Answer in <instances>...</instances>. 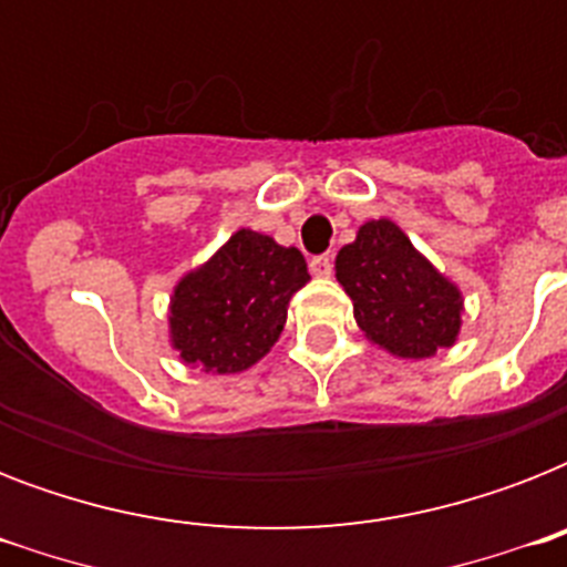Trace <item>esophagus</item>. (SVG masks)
Masks as SVG:
<instances>
[{
  "mask_svg": "<svg viewBox=\"0 0 567 567\" xmlns=\"http://www.w3.org/2000/svg\"><path fill=\"white\" fill-rule=\"evenodd\" d=\"M309 267L315 276H332V256H329V252H323V256H315L309 261Z\"/></svg>",
  "mask_w": 567,
  "mask_h": 567,
  "instance_id": "esophagus-1",
  "label": "esophagus"
}]
</instances>
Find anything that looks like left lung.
I'll use <instances>...</instances> for the list:
<instances>
[{
    "mask_svg": "<svg viewBox=\"0 0 567 567\" xmlns=\"http://www.w3.org/2000/svg\"><path fill=\"white\" fill-rule=\"evenodd\" d=\"M355 323L373 344L403 359L450 347L462 323V293L412 247L391 220L364 223L336 258Z\"/></svg>",
    "mask_w": 567,
    "mask_h": 567,
    "instance_id": "left-lung-1",
    "label": "left lung"
}]
</instances>
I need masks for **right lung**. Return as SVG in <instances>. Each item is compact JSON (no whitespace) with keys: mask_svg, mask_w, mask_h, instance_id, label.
<instances>
[{"mask_svg":"<svg viewBox=\"0 0 567 567\" xmlns=\"http://www.w3.org/2000/svg\"><path fill=\"white\" fill-rule=\"evenodd\" d=\"M306 282L309 270L300 249L238 229L212 261L176 285L173 347L205 371H247L282 336L288 302Z\"/></svg>","mask_w":567,"mask_h":567,"instance_id":"1","label":"right lung"}]
</instances>
